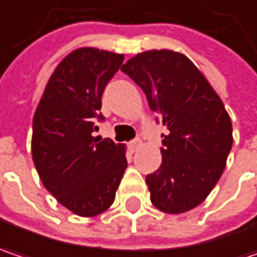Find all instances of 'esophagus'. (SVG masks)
<instances>
[{
  "label": "esophagus",
  "mask_w": 257,
  "mask_h": 257,
  "mask_svg": "<svg viewBox=\"0 0 257 257\" xmlns=\"http://www.w3.org/2000/svg\"><path fill=\"white\" fill-rule=\"evenodd\" d=\"M141 145H143V141L140 138H137V140H134V141L129 143V148H131L132 153H135V151H138L141 148Z\"/></svg>",
  "instance_id": "34e87169"
}]
</instances>
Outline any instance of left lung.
Returning <instances> with one entry per match:
<instances>
[{"instance_id": "8db88e82", "label": "left lung", "mask_w": 257, "mask_h": 257, "mask_svg": "<svg viewBox=\"0 0 257 257\" xmlns=\"http://www.w3.org/2000/svg\"><path fill=\"white\" fill-rule=\"evenodd\" d=\"M120 69L143 88L166 128L161 166L145 179L151 202L166 214L193 209L217 185L233 145L222 100L183 53L145 51Z\"/></svg>"}]
</instances>
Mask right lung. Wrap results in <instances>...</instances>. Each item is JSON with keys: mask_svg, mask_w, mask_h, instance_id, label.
<instances>
[{"mask_svg": "<svg viewBox=\"0 0 257 257\" xmlns=\"http://www.w3.org/2000/svg\"><path fill=\"white\" fill-rule=\"evenodd\" d=\"M123 62L122 53L78 48L55 68L33 116L32 157L43 186L80 217L113 204L128 167L126 148L93 137L103 119L101 94Z\"/></svg>", "mask_w": 257, "mask_h": 257, "instance_id": "obj_1", "label": "right lung"}]
</instances>
